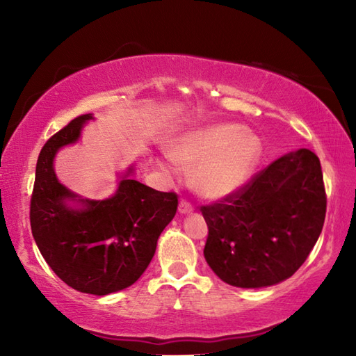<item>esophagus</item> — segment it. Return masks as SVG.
Returning a JSON list of instances; mask_svg holds the SVG:
<instances>
[{
  "instance_id": "esophagus-1",
  "label": "esophagus",
  "mask_w": 356,
  "mask_h": 356,
  "mask_svg": "<svg viewBox=\"0 0 356 356\" xmlns=\"http://www.w3.org/2000/svg\"><path fill=\"white\" fill-rule=\"evenodd\" d=\"M193 209H194V207L191 205V202H188L186 199L180 200V203H179V213L188 214V213H193Z\"/></svg>"
}]
</instances>
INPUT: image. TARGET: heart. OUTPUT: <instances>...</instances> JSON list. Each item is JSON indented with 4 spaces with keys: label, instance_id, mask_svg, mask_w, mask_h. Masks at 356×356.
Segmentation results:
<instances>
[{
    "label": "heart",
    "instance_id": "1",
    "mask_svg": "<svg viewBox=\"0 0 356 356\" xmlns=\"http://www.w3.org/2000/svg\"><path fill=\"white\" fill-rule=\"evenodd\" d=\"M261 142L237 124H214L185 134L172 157L185 168H195V190L220 199L243 186L261 157Z\"/></svg>",
    "mask_w": 356,
    "mask_h": 356
}]
</instances>
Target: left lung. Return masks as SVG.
Listing matches in <instances>:
<instances>
[{"label":"left lung","mask_w":356,"mask_h":356,"mask_svg":"<svg viewBox=\"0 0 356 356\" xmlns=\"http://www.w3.org/2000/svg\"><path fill=\"white\" fill-rule=\"evenodd\" d=\"M326 205L320 159L301 148L200 208L208 225L203 255L231 286L277 284L292 277L311 254Z\"/></svg>","instance_id":"1"}]
</instances>
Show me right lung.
Returning a JSON list of instances; mask_svg holds the SVG:
<instances>
[{
  "label": "right lung",
  "mask_w": 356,
  "mask_h": 356,
  "mask_svg": "<svg viewBox=\"0 0 356 356\" xmlns=\"http://www.w3.org/2000/svg\"><path fill=\"white\" fill-rule=\"evenodd\" d=\"M88 119L92 116H78L44 143L30 199V226L44 260L65 284L107 295L131 286L148 268L159 236L176 216L179 195L156 191L127 174L113 197L82 200L84 209L65 207L64 200L76 195L58 182L53 157L78 140Z\"/></svg>",
  "instance_id": "1"
}]
</instances>
